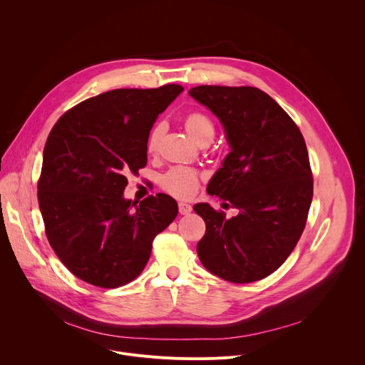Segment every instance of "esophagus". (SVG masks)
<instances>
[{
    "instance_id": "34e87169",
    "label": "esophagus",
    "mask_w": 365,
    "mask_h": 365,
    "mask_svg": "<svg viewBox=\"0 0 365 365\" xmlns=\"http://www.w3.org/2000/svg\"><path fill=\"white\" fill-rule=\"evenodd\" d=\"M190 211H192V206L189 203L179 202V212H180V215H187V214H190Z\"/></svg>"
}]
</instances>
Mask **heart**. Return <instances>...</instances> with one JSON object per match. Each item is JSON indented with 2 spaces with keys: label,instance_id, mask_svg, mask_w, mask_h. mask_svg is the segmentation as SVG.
Here are the masks:
<instances>
[{
  "label": "heart",
  "instance_id": "1",
  "mask_svg": "<svg viewBox=\"0 0 365 365\" xmlns=\"http://www.w3.org/2000/svg\"><path fill=\"white\" fill-rule=\"evenodd\" d=\"M185 127L190 137L200 143V141H211L215 135L214 123L207 118L205 114L193 113L186 117ZM163 124L155 125L147 140V150L154 151L159 145V141L163 135ZM199 185V175L196 170L185 166H175L168 170L162 178V186L166 192L178 197H190Z\"/></svg>",
  "mask_w": 365,
  "mask_h": 365
}]
</instances>
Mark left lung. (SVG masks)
<instances>
[{"label": "left lung", "instance_id": "left-lung-1", "mask_svg": "<svg viewBox=\"0 0 365 365\" xmlns=\"http://www.w3.org/2000/svg\"><path fill=\"white\" fill-rule=\"evenodd\" d=\"M189 95L220 120L230 145L206 192L238 211L225 220L210 203L193 206L206 224L199 259L231 283L262 280L286 262L304 230L314 179L303 135L258 88L200 85Z\"/></svg>", "mask_w": 365, "mask_h": 365}]
</instances>
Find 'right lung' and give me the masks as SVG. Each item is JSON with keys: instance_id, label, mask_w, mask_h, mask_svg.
I'll return each instance as SVG.
<instances>
[{"instance_id": "1", "label": "right lung", "mask_w": 365, "mask_h": 365, "mask_svg": "<svg viewBox=\"0 0 365 365\" xmlns=\"http://www.w3.org/2000/svg\"><path fill=\"white\" fill-rule=\"evenodd\" d=\"M182 92L180 85L103 92L50 131L38 207L51 248L81 280L107 289L130 283L145 267L154 237L176 218L172 196L137 203L124 189L127 176L147 163L154 121Z\"/></svg>"}]
</instances>
